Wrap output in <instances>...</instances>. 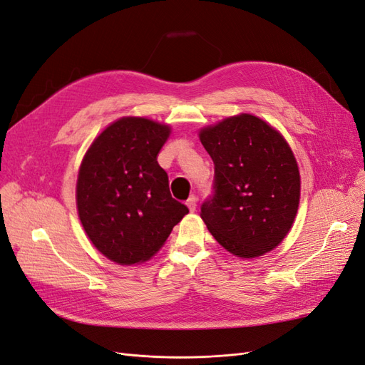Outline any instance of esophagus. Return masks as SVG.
Masks as SVG:
<instances>
[{
  "mask_svg": "<svg viewBox=\"0 0 365 365\" xmlns=\"http://www.w3.org/2000/svg\"><path fill=\"white\" fill-rule=\"evenodd\" d=\"M196 201H197L196 195H192L189 200H187V207L190 208V212H195V210H196Z\"/></svg>",
  "mask_w": 365,
  "mask_h": 365,
  "instance_id": "obj_1",
  "label": "esophagus"
}]
</instances>
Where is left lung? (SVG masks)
Wrapping results in <instances>:
<instances>
[{"instance_id": "8db88e82", "label": "left lung", "mask_w": 365, "mask_h": 365, "mask_svg": "<svg viewBox=\"0 0 365 365\" xmlns=\"http://www.w3.org/2000/svg\"><path fill=\"white\" fill-rule=\"evenodd\" d=\"M200 138L215 163L213 193L201 205L208 231L237 257L274 250L300 201V172L288 143L251 114L205 128Z\"/></svg>"}]
</instances>
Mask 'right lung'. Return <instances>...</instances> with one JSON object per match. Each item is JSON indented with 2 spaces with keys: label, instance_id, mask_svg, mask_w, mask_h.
I'll use <instances>...</instances> for the list:
<instances>
[{
  "label": "right lung",
  "instance_id": "add662e5",
  "mask_svg": "<svg viewBox=\"0 0 365 365\" xmlns=\"http://www.w3.org/2000/svg\"><path fill=\"white\" fill-rule=\"evenodd\" d=\"M170 128L141 117L120 118L88 149L77 178L81 222L94 247L120 264L150 259L187 205L172 197L157 161Z\"/></svg>",
  "mask_w": 365,
  "mask_h": 365
}]
</instances>
